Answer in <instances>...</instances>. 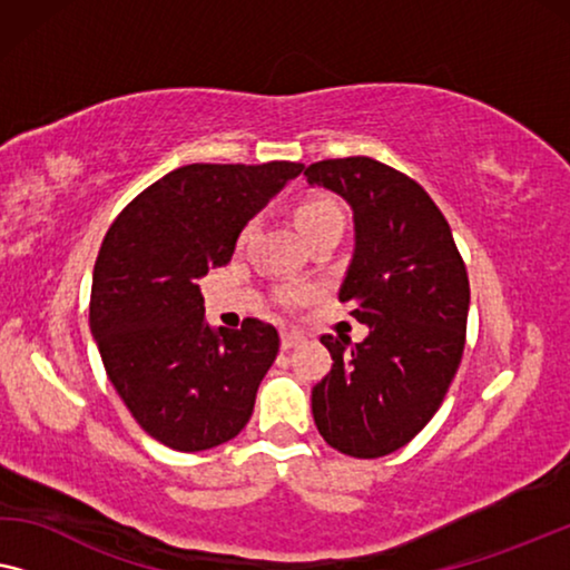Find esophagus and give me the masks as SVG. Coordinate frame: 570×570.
Instances as JSON below:
<instances>
[{
	"label": "esophagus",
	"instance_id": "34e87169",
	"mask_svg": "<svg viewBox=\"0 0 570 570\" xmlns=\"http://www.w3.org/2000/svg\"><path fill=\"white\" fill-rule=\"evenodd\" d=\"M302 341H304V335H302L299 331H284V333H282V348H284V351L299 346Z\"/></svg>",
	"mask_w": 570,
	"mask_h": 570
}]
</instances>
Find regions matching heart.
I'll use <instances>...</instances> for the list:
<instances>
[{
  "label": "heart",
  "instance_id": "obj_1",
  "mask_svg": "<svg viewBox=\"0 0 570 570\" xmlns=\"http://www.w3.org/2000/svg\"><path fill=\"white\" fill-rule=\"evenodd\" d=\"M294 216L307 239H312L315 235H320V232H327V229H343L341 206L335 204L333 198H325V196H315V198H307V202H302L299 206H296ZM250 232H253V224H245L243 232H239V243H245V239L250 237ZM299 299H302V292H296V288H288V292H284L286 304H294Z\"/></svg>",
  "mask_w": 570,
  "mask_h": 570
}]
</instances>
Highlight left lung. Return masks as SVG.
I'll use <instances>...</instances> for the list:
<instances>
[{
  "label": "left lung",
  "instance_id": "8db88e82",
  "mask_svg": "<svg viewBox=\"0 0 570 570\" xmlns=\"http://www.w3.org/2000/svg\"><path fill=\"white\" fill-rule=\"evenodd\" d=\"M309 183L354 208L356 253L338 299L368 325L323 335L333 366L312 387L320 436L356 460L405 446L442 405L462 362L470 282L452 229L413 178L372 157L320 159Z\"/></svg>",
  "mask_w": 570,
  "mask_h": 570
}]
</instances>
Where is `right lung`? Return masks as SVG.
Here are the masks:
<instances>
[{
	"instance_id": "add662e5",
	"label": "right lung",
	"mask_w": 570,
	"mask_h": 570,
	"mask_svg": "<svg viewBox=\"0 0 570 570\" xmlns=\"http://www.w3.org/2000/svg\"><path fill=\"white\" fill-rule=\"evenodd\" d=\"M302 167H178L110 224L95 261L90 327L108 380L159 444L202 452L250 421L282 341L255 317L239 331H212L198 278L227 266L245 224Z\"/></svg>"
}]
</instances>
